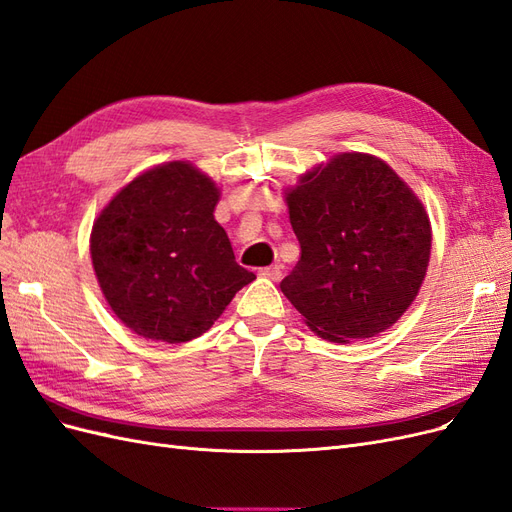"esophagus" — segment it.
Here are the masks:
<instances>
[{
	"label": "esophagus",
	"instance_id": "34e87169",
	"mask_svg": "<svg viewBox=\"0 0 512 512\" xmlns=\"http://www.w3.org/2000/svg\"><path fill=\"white\" fill-rule=\"evenodd\" d=\"M258 275L260 277H267V280H280V275H282V267L280 265H271V267H265V269H260L258 271Z\"/></svg>",
	"mask_w": 512,
	"mask_h": 512
}]
</instances>
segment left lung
Wrapping results in <instances>:
<instances>
[{"instance_id":"obj_1","label":"left lung","mask_w":512,"mask_h":512,"mask_svg":"<svg viewBox=\"0 0 512 512\" xmlns=\"http://www.w3.org/2000/svg\"><path fill=\"white\" fill-rule=\"evenodd\" d=\"M301 258L280 288L322 339L376 337L406 314L431 256L421 198L384 160L335 153L284 188Z\"/></svg>"}]
</instances>
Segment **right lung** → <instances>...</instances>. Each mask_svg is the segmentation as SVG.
<instances>
[{
	"mask_svg": "<svg viewBox=\"0 0 512 512\" xmlns=\"http://www.w3.org/2000/svg\"><path fill=\"white\" fill-rule=\"evenodd\" d=\"M220 196L207 173L173 160L143 170L98 213L91 265L108 307L136 335L190 342L256 280L215 222Z\"/></svg>",
	"mask_w": 512,
	"mask_h": 512,
	"instance_id": "1",
	"label": "right lung"
}]
</instances>
